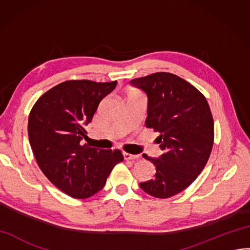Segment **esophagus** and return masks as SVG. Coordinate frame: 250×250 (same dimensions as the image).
I'll list each match as a JSON object with an SVG mask.
<instances>
[{"mask_svg":"<svg viewBox=\"0 0 250 250\" xmlns=\"http://www.w3.org/2000/svg\"><path fill=\"white\" fill-rule=\"evenodd\" d=\"M123 156H124V159L126 161H134V160L140 159L139 154H130V153H128V152H123Z\"/></svg>","mask_w":250,"mask_h":250,"instance_id":"34e87169","label":"esophagus"}]
</instances>
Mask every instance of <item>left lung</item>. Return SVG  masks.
Instances as JSON below:
<instances>
[{"mask_svg": "<svg viewBox=\"0 0 250 250\" xmlns=\"http://www.w3.org/2000/svg\"><path fill=\"white\" fill-rule=\"evenodd\" d=\"M130 83L148 97L145 125L160 132L163 154L143 158L156 166V177L140 183L146 193L167 199L180 193L198 178L211 153L213 118L204 94L170 72H156Z\"/></svg>", "mask_w": 250, "mask_h": 250, "instance_id": "8db88e82", "label": "left lung"}]
</instances>
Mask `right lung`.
I'll return each instance as SVG.
<instances>
[{
	"label": "right lung",
	"mask_w": 250,
	"mask_h": 250,
	"mask_svg": "<svg viewBox=\"0 0 250 250\" xmlns=\"http://www.w3.org/2000/svg\"><path fill=\"white\" fill-rule=\"evenodd\" d=\"M117 83L65 81L42 94L29 113V143L40 169L71 198L86 199L100 191L113 167L124 160L120 149L82 145L85 126Z\"/></svg>",
	"instance_id": "add662e5"
}]
</instances>
